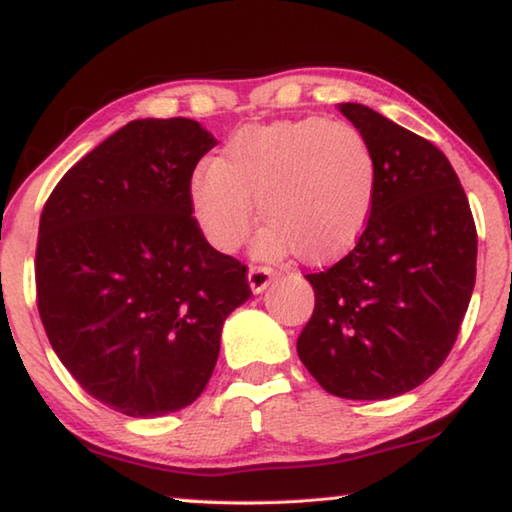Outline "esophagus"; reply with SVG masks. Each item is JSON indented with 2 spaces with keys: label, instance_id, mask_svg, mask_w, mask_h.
<instances>
[{
  "label": "esophagus",
  "instance_id": "esophagus-1",
  "mask_svg": "<svg viewBox=\"0 0 512 512\" xmlns=\"http://www.w3.org/2000/svg\"><path fill=\"white\" fill-rule=\"evenodd\" d=\"M271 277H273V268L250 266V271H248L250 289H253V293H262L268 287V282H271Z\"/></svg>",
  "mask_w": 512,
  "mask_h": 512
}]
</instances>
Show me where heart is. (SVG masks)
Wrapping results in <instances>:
<instances>
[{
  "label": "heart",
  "instance_id": "b5f03b06",
  "mask_svg": "<svg viewBox=\"0 0 512 512\" xmlns=\"http://www.w3.org/2000/svg\"><path fill=\"white\" fill-rule=\"evenodd\" d=\"M377 155L348 121L307 117L232 133L214 164L189 180V207L205 239L235 253L259 216L257 253L293 250L300 262L343 257L368 228L377 196Z\"/></svg>",
  "mask_w": 512,
  "mask_h": 512
}]
</instances>
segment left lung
I'll return each mask as SVG.
<instances>
[{
    "label": "left lung",
    "instance_id": "1",
    "mask_svg": "<svg viewBox=\"0 0 512 512\" xmlns=\"http://www.w3.org/2000/svg\"><path fill=\"white\" fill-rule=\"evenodd\" d=\"M339 108L377 155V196L357 246L307 275L316 305L298 357L327 393L388 400L427 381L454 348L474 289L476 228L443 151L361 103Z\"/></svg>",
    "mask_w": 512,
    "mask_h": 512
}]
</instances>
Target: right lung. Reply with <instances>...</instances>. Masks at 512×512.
Masks as SVG:
<instances>
[{
    "mask_svg": "<svg viewBox=\"0 0 512 512\" xmlns=\"http://www.w3.org/2000/svg\"><path fill=\"white\" fill-rule=\"evenodd\" d=\"M214 144L194 119L128 121L60 178L40 216L51 348L85 393L131 418L203 393L225 318L250 298L248 268L207 244L189 207Z\"/></svg>",
    "mask_w": 512,
    "mask_h": 512,
    "instance_id": "1",
    "label": "right lung"
}]
</instances>
